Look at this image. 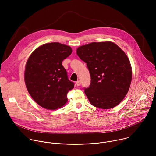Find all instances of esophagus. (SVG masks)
I'll list each match as a JSON object with an SVG mask.
<instances>
[{"mask_svg":"<svg viewBox=\"0 0 156 156\" xmlns=\"http://www.w3.org/2000/svg\"><path fill=\"white\" fill-rule=\"evenodd\" d=\"M80 83H81V82H80V80H79L76 82V84H77V86H79L80 85Z\"/></svg>","mask_w":156,"mask_h":156,"instance_id":"obj_1","label":"esophagus"}]
</instances>
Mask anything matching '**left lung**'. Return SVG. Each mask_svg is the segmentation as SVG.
Wrapping results in <instances>:
<instances>
[{"label": "left lung", "instance_id": "obj_1", "mask_svg": "<svg viewBox=\"0 0 156 156\" xmlns=\"http://www.w3.org/2000/svg\"><path fill=\"white\" fill-rule=\"evenodd\" d=\"M77 54L87 64L91 82L84 92L90 104L109 109L126 95L132 80V68L127 55L112 42H92L77 49Z\"/></svg>", "mask_w": 156, "mask_h": 156}]
</instances>
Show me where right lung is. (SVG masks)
I'll return each mask as SVG.
<instances>
[{"instance_id": "obj_1", "label": "right lung", "mask_w": 156, "mask_h": 156, "mask_svg": "<svg viewBox=\"0 0 156 156\" xmlns=\"http://www.w3.org/2000/svg\"><path fill=\"white\" fill-rule=\"evenodd\" d=\"M73 51L58 42L45 44L29 57L24 73L27 89L34 101L46 109L61 108L67 101V95L74 87L62 65Z\"/></svg>"}]
</instances>
